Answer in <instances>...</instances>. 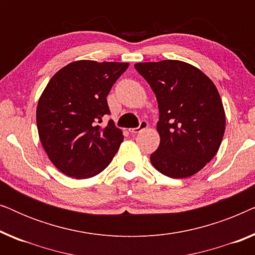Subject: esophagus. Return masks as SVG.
Returning a JSON list of instances; mask_svg holds the SVG:
<instances>
[{"label": "esophagus", "instance_id": "34e87169", "mask_svg": "<svg viewBox=\"0 0 255 255\" xmlns=\"http://www.w3.org/2000/svg\"><path fill=\"white\" fill-rule=\"evenodd\" d=\"M148 128V123L146 121H141L140 123H139V127L138 128H130V131L132 134H135V133H139V132H141V131H144V130H146V128Z\"/></svg>", "mask_w": 255, "mask_h": 255}]
</instances>
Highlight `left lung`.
Returning a JSON list of instances; mask_svg holds the SVG:
<instances>
[{
    "instance_id": "obj_1",
    "label": "left lung",
    "mask_w": 255,
    "mask_h": 255,
    "mask_svg": "<svg viewBox=\"0 0 255 255\" xmlns=\"http://www.w3.org/2000/svg\"><path fill=\"white\" fill-rule=\"evenodd\" d=\"M159 108L158 149L153 167L173 179L189 177L217 154L225 131V111L215 83L180 60L137 62Z\"/></svg>"
}]
</instances>
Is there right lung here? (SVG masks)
I'll return each mask as SVG.
<instances>
[{
  "instance_id": "obj_1",
  "label": "right lung",
  "mask_w": 255,
  "mask_h": 255,
  "mask_svg": "<svg viewBox=\"0 0 255 255\" xmlns=\"http://www.w3.org/2000/svg\"><path fill=\"white\" fill-rule=\"evenodd\" d=\"M128 62L73 61L52 76L37 106V128L52 163L74 179H89L109 166L123 141L110 121L107 96Z\"/></svg>"
}]
</instances>
